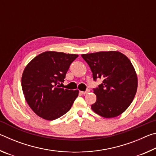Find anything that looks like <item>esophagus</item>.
Returning a JSON list of instances; mask_svg holds the SVG:
<instances>
[{"label":"esophagus","instance_id":"1","mask_svg":"<svg viewBox=\"0 0 156 156\" xmlns=\"http://www.w3.org/2000/svg\"><path fill=\"white\" fill-rule=\"evenodd\" d=\"M89 89H87V90L85 91H80V93L81 94L84 95V94H86L89 93Z\"/></svg>","mask_w":156,"mask_h":156}]
</instances>
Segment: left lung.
<instances>
[{
	"label": "left lung",
	"instance_id": "left-lung-1",
	"mask_svg": "<svg viewBox=\"0 0 156 156\" xmlns=\"http://www.w3.org/2000/svg\"><path fill=\"white\" fill-rule=\"evenodd\" d=\"M81 56L89 65L93 79H102L94 89L96 101L91 109L104 118H114L127 109L136 94L138 78L127 57L115 51H99Z\"/></svg>",
	"mask_w": 156,
	"mask_h": 156
}]
</instances>
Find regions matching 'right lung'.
Instances as JSON below:
<instances>
[{
	"label": "right lung",
	"instance_id": "add662e5",
	"mask_svg": "<svg viewBox=\"0 0 156 156\" xmlns=\"http://www.w3.org/2000/svg\"><path fill=\"white\" fill-rule=\"evenodd\" d=\"M77 54L45 51L26 66L22 89L26 101L34 113L43 119L54 120L70 110L78 90L60 88L70 65Z\"/></svg>",
	"mask_w": 156,
	"mask_h": 156
}]
</instances>
